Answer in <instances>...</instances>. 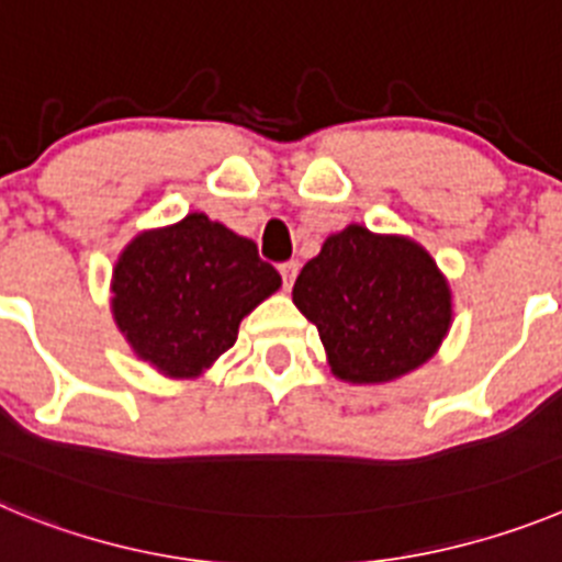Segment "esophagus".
Listing matches in <instances>:
<instances>
[{
  "instance_id": "esophagus-1",
  "label": "esophagus",
  "mask_w": 562,
  "mask_h": 562,
  "mask_svg": "<svg viewBox=\"0 0 562 562\" xmlns=\"http://www.w3.org/2000/svg\"><path fill=\"white\" fill-rule=\"evenodd\" d=\"M297 261H284V265L278 267V272H281V278H284V286L290 290L292 284H295V276H297Z\"/></svg>"
}]
</instances>
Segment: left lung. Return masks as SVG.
I'll return each mask as SVG.
<instances>
[{"mask_svg":"<svg viewBox=\"0 0 562 562\" xmlns=\"http://www.w3.org/2000/svg\"><path fill=\"white\" fill-rule=\"evenodd\" d=\"M292 301L317 326L331 371L389 382L422 366L450 326V290L411 238L349 225L295 278Z\"/></svg>","mask_w":562,"mask_h":562,"instance_id":"1","label":"left lung"}]
</instances>
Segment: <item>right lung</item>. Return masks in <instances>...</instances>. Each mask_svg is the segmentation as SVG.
<instances>
[{
    "label": "right lung",
    "mask_w": 562,
    "mask_h": 562,
    "mask_svg": "<svg viewBox=\"0 0 562 562\" xmlns=\"http://www.w3.org/2000/svg\"><path fill=\"white\" fill-rule=\"evenodd\" d=\"M281 286L256 241L205 213L143 233L114 267L112 312L137 357L196 376L236 342L241 317Z\"/></svg>",
    "instance_id": "right-lung-1"
}]
</instances>
